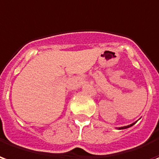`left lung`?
<instances>
[{
	"mask_svg": "<svg viewBox=\"0 0 159 159\" xmlns=\"http://www.w3.org/2000/svg\"><path fill=\"white\" fill-rule=\"evenodd\" d=\"M135 123L136 122H135V123H133V124H131V125H127V126H123V127H119V129H127V128H129V127H131V126H133L134 125H135Z\"/></svg>",
	"mask_w": 159,
	"mask_h": 159,
	"instance_id": "1",
	"label": "left lung"
}]
</instances>
